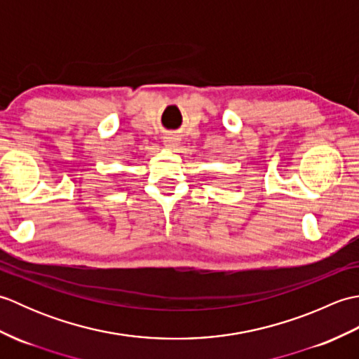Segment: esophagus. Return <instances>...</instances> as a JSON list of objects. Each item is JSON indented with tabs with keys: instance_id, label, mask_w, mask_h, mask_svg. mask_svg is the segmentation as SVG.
Segmentation results:
<instances>
[{
	"instance_id": "34e87169",
	"label": "esophagus",
	"mask_w": 359,
	"mask_h": 359,
	"mask_svg": "<svg viewBox=\"0 0 359 359\" xmlns=\"http://www.w3.org/2000/svg\"><path fill=\"white\" fill-rule=\"evenodd\" d=\"M163 144L168 149H175L179 147V137L174 134H168L166 137H163Z\"/></svg>"
}]
</instances>
